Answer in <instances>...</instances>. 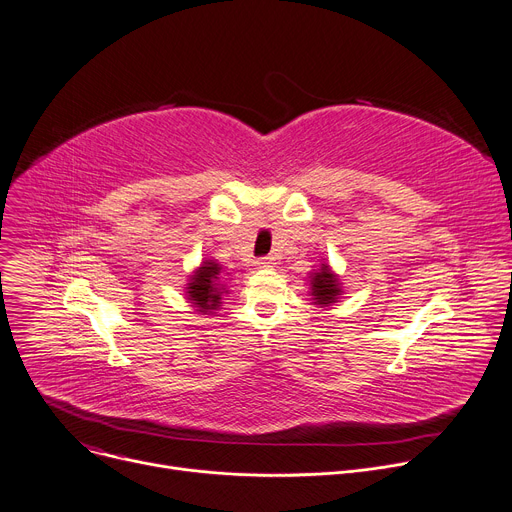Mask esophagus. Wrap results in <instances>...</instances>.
<instances>
[{
    "mask_svg": "<svg viewBox=\"0 0 512 512\" xmlns=\"http://www.w3.org/2000/svg\"><path fill=\"white\" fill-rule=\"evenodd\" d=\"M257 265L259 267H273V257H261V259H257Z\"/></svg>",
    "mask_w": 512,
    "mask_h": 512,
    "instance_id": "1",
    "label": "esophagus"
}]
</instances>
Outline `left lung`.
Returning <instances> with one entry per match:
<instances>
[{
    "label": "left lung",
    "mask_w": 512,
    "mask_h": 512,
    "mask_svg": "<svg viewBox=\"0 0 512 512\" xmlns=\"http://www.w3.org/2000/svg\"><path fill=\"white\" fill-rule=\"evenodd\" d=\"M341 294L339 290V282L337 277L331 273L329 265L320 267V271H316L312 275V296L316 304H333L337 302V296Z\"/></svg>",
    "instance_id": "left-lung-1"
}]
</instances>
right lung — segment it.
I'll list each match as a JSON object with an SVG mask.
<instances>
[{
    "label": "right lung",
    "instance_id": "obj_1",
    "mask_svg": "<svg viewBox=\"0 0 512 512\" xmlns=\"http://www.w3.org/2000/svg\"><path fill=\"white\" fill-rule=\"evenodd\" d=\"M218 273L220 267L214 261H206L196 275L192 277V284L188 288V300H192V304H196V308L200 312H208L220 306V284L218 282Z\"/></svg>",
    "mask_w": 512,
    "mask_h": 512
}]
</instances>
